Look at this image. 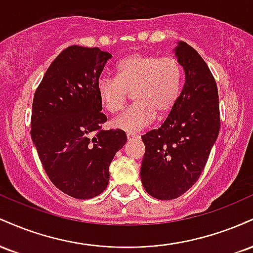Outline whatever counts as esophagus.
Wrapping results in <instances>:
<instances>
[{"label":"esophagus","mask_w":253,"mask_h":253,"mask_svg":"<svg viewBox=\"0 0 253 253\" xmlns=\"http://www.w3.org/2000/svg\"><path fill=\"white\" fill-rule=\"evenodd\" d=\"M139 138V135H136V134H130V133H128V134H127V140H134V139H138Z\"/></svg>","instance_id":"esophagus-1"}]
</instances>
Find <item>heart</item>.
<instances>
[{
	"mask_svg": "<svg viewBox=\"0 0 253 253\" xmlns=\"http://www.w3.org/2000/svg\"><path fill=\"white\" fill-rule=\"evenodd\" d=\"M117 78L101 77L96 83L97 96L109 113L123 109L128 92L134 104L112 121L113 127L128 133L145 128L159 117L167 115L178 101L183 69L175 57L132 53L117 64Z\"/></svg>",
	"mask_w": 253,
	"mask_h": 253,
	"instance_id": "1",
	"label": "heart"
}]
</instances>
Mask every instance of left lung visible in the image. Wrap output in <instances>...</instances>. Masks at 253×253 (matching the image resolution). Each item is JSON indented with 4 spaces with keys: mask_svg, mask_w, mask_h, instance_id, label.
I'll list each match as a JSON object with an SVG mask.
<instances>
[{
    "mask_svg": "<svg viewBox=\"0 0 253 253\" xmlns=\"http://www.w3.org/2000/svg\"><path fill=\"white\" fill-rule=\"evenodd\" d=\"M175 54L184 70L178 101L158 129L141 136L140 178L147 194L158 200L177 199L195 184L220 129L219 95L210 68L184 42Z\"/></svg>",
    "mask_w": 253,
    "mask_h": 253,
    "instance_id": "obj_1",
    "label": "left lung"
}]
</instances>
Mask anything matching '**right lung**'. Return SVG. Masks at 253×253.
<instances>
[{"label":"right lung","mask_w":253,"mask_h":253,"mask_svg":"<svg viewBox=\"0 0 253 253\" xmlns=\"http://www.w3.org/2000/svg\"><path fill=\"white\" fill-rule=\"evenodd\" d=\"M112 58L98 47L72 45L48 66L32 104L31 136L50 181L86 200L109 182V165L126 144L123 129L103 130L96 83Z\"/></svg>","instance_id":"right-lung-1"}]
</instances>
